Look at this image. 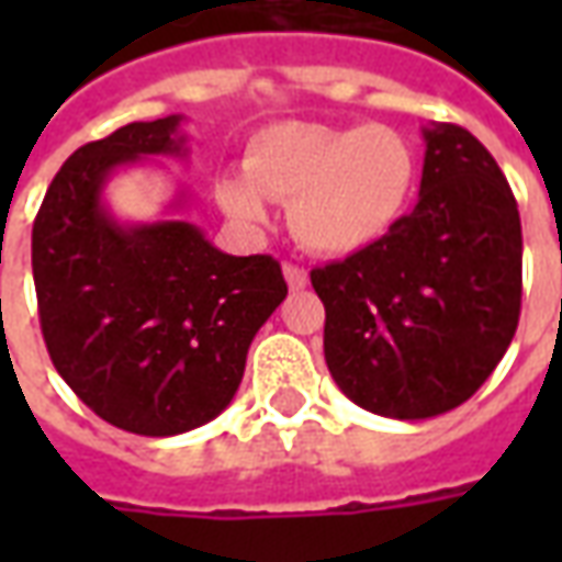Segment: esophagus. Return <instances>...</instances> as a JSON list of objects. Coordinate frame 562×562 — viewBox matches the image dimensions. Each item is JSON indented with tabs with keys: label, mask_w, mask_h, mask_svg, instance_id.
Returning a JSON list of instances; mask_svg holds the SVG:
<instances>
[{
	"label": "esophagus",
	"mask_w": 562,
	"mask_h": 562,
	"mask_svg": "<svg viewBox=\"0 0 562 562\" xmlns=\"http://www.w3.org/2000/svg\"><path fill=\"white\" fill-rule=\"evenodd\" d=\"M282 273H285V282H289V289H292V292H301V289L310 285V273H306L304 268L292 265V261H285V265H282Z\"/></svg>",
	"instance_id": "34e87169"
}]
</instances>
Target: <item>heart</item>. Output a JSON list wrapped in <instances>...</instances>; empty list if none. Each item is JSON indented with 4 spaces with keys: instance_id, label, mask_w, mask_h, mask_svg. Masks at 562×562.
Listing matches in <instances>:
<instances>
[{
    "instance_id": "heart-1",
    "label": "heart",
    "mask_w": 562,
    "mask_h": 562,
    "mask_svg": "<svg viewBox=\"0 0 562 562\" xmlns=\"http://www.w3.org/2000/svg\"><path fill=\"white\" fill-rule=\"evenodd\" d=\"M246 177L220 180L232 220L261 225L270 201L289 204L294 237L318 256L364 252L403 220L418 180V156L391 126L280 123L249 140Z\"/></svg>"
}]
</instances>
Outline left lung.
<instances>
[{"instance_id":"left-lung-1","label":"left lung","mask_w":562,"mask_h":562,"mask_svg":"<svg viewBox=\"0 0 562 562\" xmlns=\"http://www.w3.org/2000/svg\"><path fill=\"white\" fill-rule=\"evenodd\" d=\"M422 192L389 237L313 268L325 361L352 403L434 418L470 401L520 316V216L494 156L454 123L424 128Z\"/></svg>"}]
</instances>
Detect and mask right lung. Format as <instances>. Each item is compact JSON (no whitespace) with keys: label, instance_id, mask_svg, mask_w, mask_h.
I'll list each match as a JSON object with an SVG mask.
<instances>
[{"label":"right lung","instance_id":"obj_1","mask_svg":"<svg viewBox=\"0 0 562 562\" xmlns=\"http://www.w3.org/2000/svg\"><path fill=\"white\" fill-rule=\"evenodd\" d=\"M183 116L128 123L75 149L32 225L38 318L56 373L120 430L173 436L232 403L258 328L289 285L270 256H225L192 222L120 225V165L183 156Z\"/></svg>","mask_w":562,"mask_h":562}]
</instances>
